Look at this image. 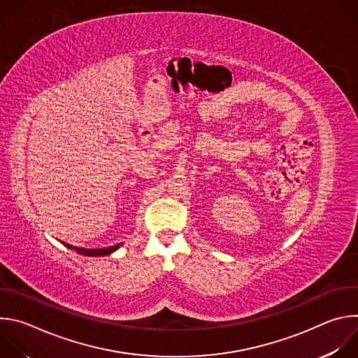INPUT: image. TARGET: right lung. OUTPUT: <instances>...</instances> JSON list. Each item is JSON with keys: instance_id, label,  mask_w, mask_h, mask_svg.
<instances>
[{"instance_id": "1", "label": "right lung", "mask_w": 358, "mask_h": 358, "mask_svg": "<svg viewBox=\"0 0 358 358\" xmlns=\"http://www.w3.org/2000/svg\"><path fill=\"white\" fill-rule=\"evenodd\" d=\"M66 248L69 249H73L76 250L78 253L80 255H85V257H106V255H112L113 252H116L123 243H117V245H113V246H108V248H96V249H86V248H78V246H73L71 243H66V242H62Z\"/></svg>"}]
</instances>
